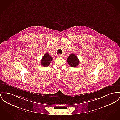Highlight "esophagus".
<instances>
[{"label":"esophagus","instance_id":"34e87169","mask_svg":"<svg viewBox=\"0 0 120 120\" xmlns=\"http://www.w3.org/2000/svg\"><path fill=\"white\" fill-rule=\"evenodd\" d=\"M57 56H58V57H63V56L62 54H58V55H57Z\"/></svg>","mask_w":120,"mask_h":120}]
</instances>
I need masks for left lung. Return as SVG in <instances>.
I'll return each instance as SVG.
<instances>
[{
    "mask_svg": "<svg viewBox=\"0 0 120 120\" xmlns=\"http://www.w3.org/2000/svg\"><path fill=\"white\" fill-rule=\"evenodd\" d=\"M67 61L69 65L73 68H75L78 66L80 63L78 57L74 54H71L67 59Z\"/></svg>",
    "mask_w": 120,
    "mask_h": 120,
    "instance_id": "8db88e82",
    "label": "left lung"
}]
</instances>
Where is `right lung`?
<instances>
[{
  "instance_id": "add662e5",
  "label": "right lung",
  "mask_w": 120,
  "mask_h": 120,
  "mask_svg": "<svg viewBox=\"0 0 120 120\" xmlns=\"http://www.w3.org/2000/svg\"><path fill=\"white\" fill-rule=\"evenodd\" d=\"M52 60V57L50 56L48 53H46L42 56V59L41 60V64L43 67H48L49 65Z\"/></svg>"
}]
</instances>
